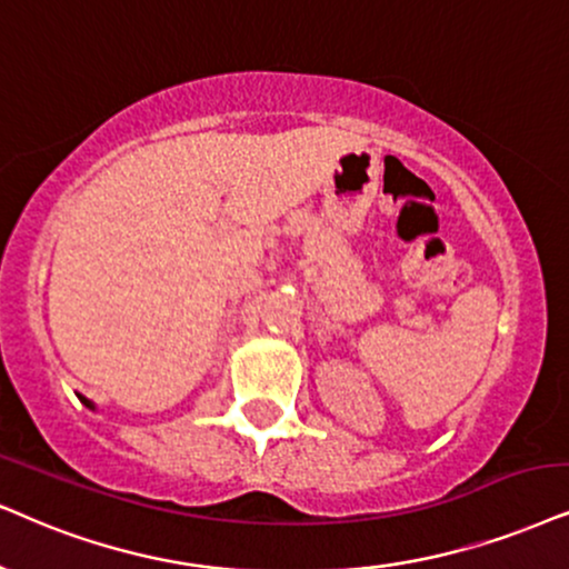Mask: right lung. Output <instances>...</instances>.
Instances as JSON below:
<instances>
[{"label": "right lung", "instance_id": "add662e5", "mask_svg": "<svg viewBox=\"0 0 569 569\" xmlns=\"http://www.w3.org/2000/svg\"><path fill=\"white\" fill-rule=\"evenodd\" d=\"M78 399H81V401H83V405H86V407H89V409H97V407H93V401H89V399H86V397H81V393H78Z\"/></svg>", "mask_w": 569, "mask_h": 569}]
</instances>
